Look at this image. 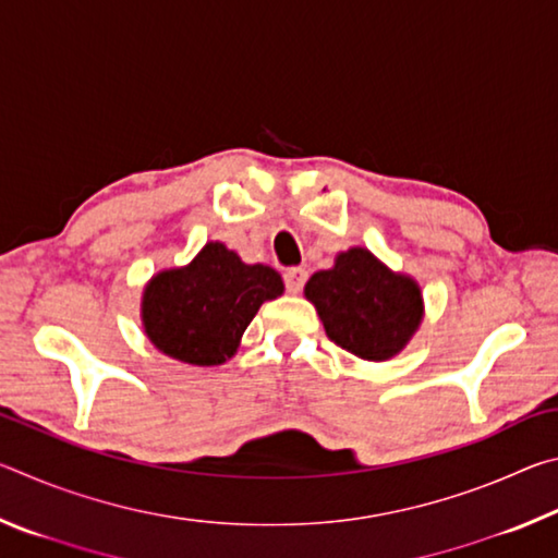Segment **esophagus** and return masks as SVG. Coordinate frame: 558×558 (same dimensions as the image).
<instances>
[{
	"label": "esophagus",
	"instance_id": "esophagus-1",
	"mask_svg": "<svg viewBox=\"0 0 558 558\" xmlns=\"http://www.w3.org/2000/svg\"><path fill=\"white\" fill-rule=\"evenodd\" d=\"M286 288L290 295H298V292H302V288H305V280H307V270L305 268H288L286 270Z\"/></svg>",
	"mask_w": 558,
	"mask_h": 558
}]
</instances>
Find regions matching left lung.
I'll return each mask as SVG.
<instances>
[{
    "mask_svg": "<svg viewBox=\"0 0 558 558\" xmlns=\"http://www.w3.org/2000/svg\"><path fill=\"white\" fill-rule=\"evenodd\" d=\"M332 342L369 362L399 354L423 317L421 290L396 276L366 248L339 253L332 270H319L305 286Z\"/></svg>",
    "mask_w": 558,
    "mask_h": 558,
    "instance_id": "left-lung-1",
    "label": "left lung"
}]
</instances>
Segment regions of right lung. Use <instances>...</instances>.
I'll use <instances>...</instances> for the list:
<instances>
[{
  "instance_id": "right-lung-1",
  "label": "right lung",
  "mask_w": 558,
  "mask_h": 558,
  "mask_svg": "<svg viewBox=\"0 0 558 558\" xmlns=\"http://www.w3.org/2000/svg\"><path fill=\"white\" fill-rule=\"evenodd\" d=\"M282 295L268 266H245L223 243H206L186 268L153 278L143 300L145 332L159 352L184 364L214 366L233 356L266 300Z\"/></svg>"
}]
</instances>
